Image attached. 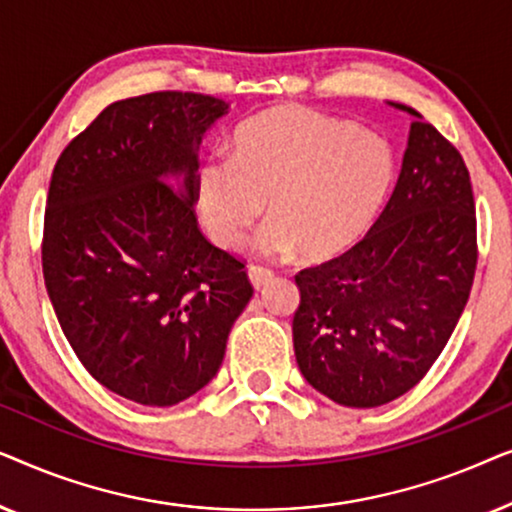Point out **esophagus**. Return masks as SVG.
I'll list each match as a JSON object with an SVG mask.
<instances>
[{"label":"esophagus","mask_w":512,"mask_h":512,"mask_svg":"<svg viewBox=\"0 0 512 512\" xmlns=\"http://www.w3.org/2000/svg\"><path fill=\"white\" fill-rule=\"evenodd\" d=\"M272 277H275V272H272V270L258 268V265H251V268H249V282L256 291H261L263 286H268L272 282Z\"/></svg>","instance_id":"obj_1"}]
</instances>
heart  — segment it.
<instances>
[{
	"instance_id": "b5f03b06",
	"label": "heart",
	"mask_w": 512,
	"mask_h": 512,
	"mask_svg": "<svg viewBox=\"0 0 512 512\" xmlns=\"http://www.w3.org/2000/svg\"><path fill=\"white\" fill-rule=\"evenodd\" d=\"M396 160L389 144L354 123L305 107H275L240 125L233 156L209 153L195 167L202 228L237 249L268 202L258 251L326 261L354 247L387 200Z\"/></svg>"
}]
</instances>
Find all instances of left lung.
Instances as JSON below:
<instances>
[{
  "mask_svg": "<svg viewBox=\"0 0 512 512\" xmlns=\"http://www.w3.org/2000/svg\"><path fill=\"white\" fill-rule=\"evenodd\" d=\"M389 104L412 125L387 207L356 247L296 275L298 368L347 408L394 401L429 373L464 312L478 263L464 158L419 111Z\"/></svg>",
  "mask_w": 512,
  "mask_h": 512,
  "instance_id": "obj_1",
  "label": "left lung"
}]
</instances>
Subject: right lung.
Instances as JSON below:
<instances>
[{
	"instance_id": "right-lung-1",
	"label": "right lung",
	"mask_w": 512,
	"mask_h": 512,
	"mask_svg": "<svg viewBox=\"0 0 512 512\" xmlns=\"http://www.w3.org/2000/svg\"><path fill=\"white\" fill-rule=\"evenodd\" d=\"M228 102L149 93L109 104L55 165L44 279L62 333L102 387L167 408L212 382L254 296L200 233L193 177Z\"/></svg>"
}]
</instances>
